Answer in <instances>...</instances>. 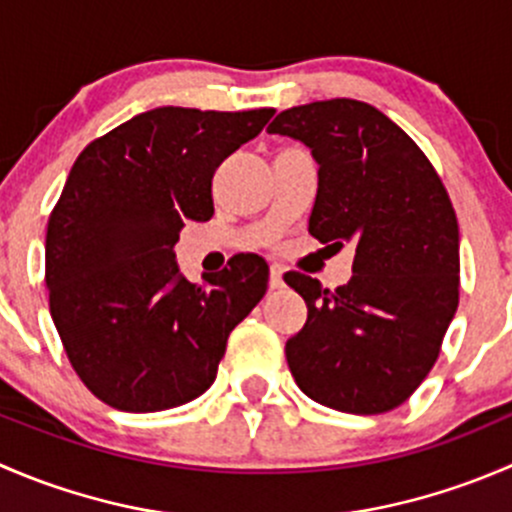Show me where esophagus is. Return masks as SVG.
Returning <instances> with one entry per match:
<instances>
[{"mask_svg": "<svg viewBox=\"0 0 512 512\" xmlns=\"http://www.w3.org/2000/svg\"><path fill=\"white\" fill-rule=\"evenodd\" d=\"M282 267L280 265H272L270 267V289H280L282 285H285V280H282Z\"/></svg>", "mask_w": 512, "mask_h": 512, "instance_id": "esophagus-1", "label": "esophagus"}]
</instances>
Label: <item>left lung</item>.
Wrapping results in <instances>:
<instances>
[{
    "instance_id": "1",
    "label": "left lung",
    "mask_w": 512,
    "mask_h": 512,
    "mask_svg": "<svg viewBox=\"0 0 512 512\" xmlns=\"http://www.w3.org/2000/svg\"><path fill=\"white\" fill-rule=\"evenodd\" d=\"M302 141L319 165L309 235L354 242L337 289L287 272L307 324L287 342L289 371L317 404L384 414L436 364L458 309V220L431 160L379 108L332 98L282 111L267 126Z\"/></svg>"
}]
</instances>
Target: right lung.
Listing matches in <instances>:
<instances>
[{
    "label": "right lung",
    "mask_w": 512,
    "mask_h": 512,
    "mask_svg": "<svg viewBox=\"0 0 512 512\" xmlns=\"http://www.w3.org/2000/svg\"><path fill=\"white\" fill-rule=\"evenodd\" d=\"M272 113L153 108L76 158L46 227V287L66 356L103 404L148 414L198 399L265 297L262 257L235 255L195 285L173 247L188 220L213 218L215 170Z\"/></svg>",
    "instance_id": "right-lung-1"
}]
</instances>
